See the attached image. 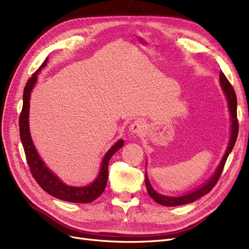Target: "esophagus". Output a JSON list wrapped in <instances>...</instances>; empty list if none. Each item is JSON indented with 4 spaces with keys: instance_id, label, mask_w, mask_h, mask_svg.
Here are the masks:
<instances>
[{
    "instance_id": "obj_1",
    "label": "esophagus",
    "mask_w": 249,
    "mask_h": 249,
    "mask_svg": "<svg viewBox=\"0 0 249 249\" xmlns=\"http://www.w3.org/2000/svg\"><path fill=\"white\" fill-rule=\"evenodd\" d=\"M130 132L132 135H140L143 132V124L141 121H135L131 126H130Z\"/></svg>"
}]
</instances>
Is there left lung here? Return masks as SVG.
<instances>
[{
    "instance_id": "obj_1",
    "label": "left lung",
    "mask_w": 249,
    "mask_h": 249,
    "mask_svg": "<svg viewBox=\"0 0 249 249\" xmlns=\"http://www.w3.org/2000/svg\"><path fill=\"white\" fill-rule=\"evenodd\" d=\"M219 82L221 85V89H222V90H224L226 98L228 100L229 110L231 113V122H232V125H231V138H230V142L228 145V148L226 150V153L224 154V157H222V160L219 162L215 173L212 175V177L209 180H207L206 183H204L203 185H201L199 188H196V190H195L194 192H191V193H188L181 196H168L158 194L150 185L149 180L147 178V174H145V185H146L148 195L154 201L162 205V206L171 207V206H179V205L193 203L196 200L201 198V196H203L204 195H207L217 183L218 179L221 175L222 170H224V167H225V164H226L229 154L234 148V145L237 140L238 131H239L238 119H237V98H236V93L232 87V84L229 82V80L227 79L225 74L222 73V71L219 72Z\"/></svg>"
}]
</instances>
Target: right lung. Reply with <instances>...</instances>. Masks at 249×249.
<instances>
[{"instance_id":"1","label":"right lung","mask_w":249,"mask_h":249,"mask_svg":"<svg viewBox=\"0 0 249 249\" xmlns=\"http://www.w3.org/2000/svg\"><path fill=\"white\" fill-rule=\"evenodd\" d=\"M46 58L44 63L41 65L39 69L32 75L31 78L28 80L25 88L23 89V105L21 113L19 115V134L22 146L24 149L25 158L29 164L31 173L35 178L38 184L44 190L47 194L59 200L72 202V203H90L93 200L103 194L104 192L107 179H108V165L111 157L119 149L123 147L124 140H118L112 147H111L105 154L102 161L101 171L96 178L95 181L91 184L77 187L71 186L63 183L51 171L45 166L44 162L40 159L39 154L34 146L32 137L30 134L29 127V110H30V97L32 89H34L37 81V75L41 71L42 68H44L47 64Z\"/></svg>"}]
</instances>
